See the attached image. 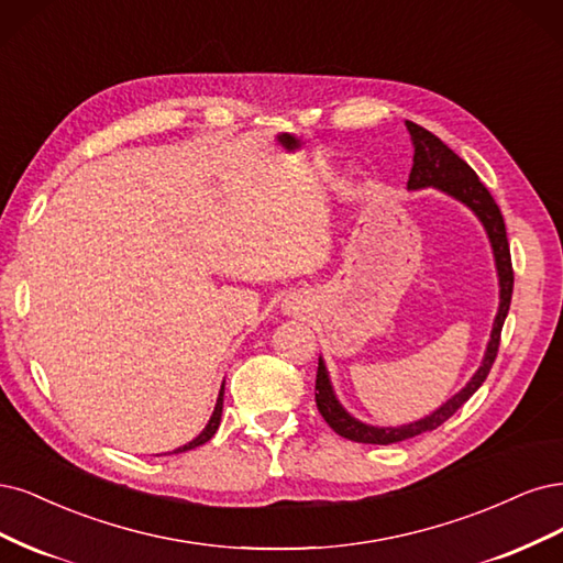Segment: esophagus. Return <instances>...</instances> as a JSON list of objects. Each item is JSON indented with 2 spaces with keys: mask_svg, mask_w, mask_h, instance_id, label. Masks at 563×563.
<instances>
[{
  "mask_svg": "<svg viewBox=\"0 0 563 563\" xmlns=\"http://www.w3.org/2000/svg\"><path fill=\"white\" fill-rule=\"evenodd\" d=\"M299 311V308L297 306H289V313H297Z\"/></svg>",
  "mask_w": 563,
  "mask_h": 563,
  "instance_id": "obj_1",
  "label": "esophagus"
}]
</instances>
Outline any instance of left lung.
<instances>
[{"instance_id":"obj_1","label":"left lung","mask_w":563,"mask_h":563,"mask_svg":"<svg viewBox=\"0 0 563 563\" xmlns=\"http://www.w3.org/2000/svg\"><path fill=\"white\" fill-rule=\"evenodd\" d=\"M407 131L411 135L413 144V166L409 173V183L407 189H426L434 187L449 196L456 198V201L465 203L470 210H473L479 222L486 229L488 241H492V250L496 257V268H498V283H500V303H498V313L494 320V330L492 339H488V346L484 353V360L475 376L467 380V386L459 390L456 395L446 400L440 409H434L430 416L421 421H413L407 426H397V428H378V426H367L343 409L336 400L334 388L330 384V374L328 367H324L322 357L318 360V376H316V405L318 411L322 413V419L328 421V426L341 434V438L362 442V444H395L409 438H416V434L428 432L440 428L444 421H449L453 413H456L470 397L475 395V390L484 384L488 372H492L498 346H500V330L503 322L507 318V311H510V301H512V285H515V274H512V260H510V243H507V233H505V222L500 208L496 206L494 196L488 194V189L479 183L477 173L467 166V163L449 150L446 144L426 131L423 125L407 121Z\"/></svg>"}]
</instances>
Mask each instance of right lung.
Returning <instances> with one entry per match:
<instances>
[{"instance_id":"right-lung-1","label":"right lung","mask_w":563,"mask_h":563,"mask_svg":"<svg viewBox=\"0 0 563 563\" xmlns=\"http://www.w3.org/2000/svg\"><path fill=\"white\" fill-rule=\"evenodd\" d=\"M222 405H224V384H222V390H220V397H217V405H214V411H212V416H210V421H208V426L203 428V432L198 434L196 440H191L189 444H185V446H179V449H175L173 453H183V451H189V449H196V446H201V444H206L212 434L217 432V428H220V421H222Z\"/></svg>"}]
</instances>
